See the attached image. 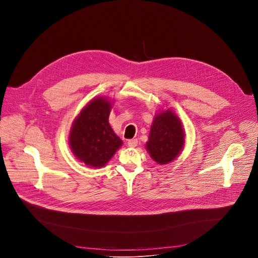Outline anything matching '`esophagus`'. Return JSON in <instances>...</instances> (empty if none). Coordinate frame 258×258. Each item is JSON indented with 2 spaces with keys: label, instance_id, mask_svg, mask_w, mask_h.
<instances>
[{
  "label": "esophagus",
  "instance_id": "obj_1",
  "mask_svg": "<svg viewBox=\"0 0 258 258\" xmlns=\"http://www.w3.org/2000/svg\"><path fill=\"white\" fill-rule=\"evenodd\" d=\"M127 145H128V147H131V148H134V147H136L138 145V140L137 139L128 140L127 141Z\"/></svg>",
  "mask_w": 258,
  "mask_h": 258
}]
</instances>
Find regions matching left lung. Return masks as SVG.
Returning a JSON list of instances; mask_svg holds the SVG:
<instances>
[{
	"label": "left lung",
	"mask_w": 258,
	"mask_h": 258,
	"mask_svg": "<svg viewBox=\"0 0 258 258\" xmlns=\"http://www.w3.org/2000/svg\"><path fill=\"white\" fill-rule=\"evenodd\" d=\"M183 144L185 132L179 118L169 109L156 114L151 125L149 141L146 143L151 158L158 164H167L177 157Z\"/></svg>",
	"instance_id": "obj_1"
}]
</instances>
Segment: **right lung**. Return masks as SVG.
Listing matches in <instances>:
<instances>
[{
    "label": "right lung",
    "instance_id": "obj_1",
    "mask_svg": "<svg viewBox=\"0 0 258 258\" xmlns=\"http://www.w3.org/2000/svg\"><path fill=\"white\" fill-rule=\"evenodd\" d=\"M111 107L108 99L94 98L72 123L70 149L80 161L90 167L104 166L122 145L109 124Z\"/></svg>",
    "mask_w": 258,
    "mask_h": 258
}]
</instances>
